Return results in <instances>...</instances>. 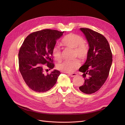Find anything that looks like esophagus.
Returning <instances> with one entry per match:
<instances>
[{
	"label": "esophagus",
	"instance_id": "esophagus-1",
	"mask_svg": "<svg viewBox=\"0 0 125 125\" xmlns=\"http://www.w3.org/2000/svg\"><path fill=\"white\" fill-rule=\"evenodd\" d=\"M70 76L71 77H75V75H76L77 74V73H69V74Z\"/></svg>",
	"mask_w": 125,
	"mask_h": 125
}]
</instances>
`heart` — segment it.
<instances>
[{
	"mask_svg": "<svg viewBox=\"0 0 125 125\" xmlns=\"http://www.w3.org/2000/svg\"><path fill=\"white\" fill-rule=\"evenodd\" d=\"M63 46L74 49V56L78 57L81 60H84L88 57L89 53L88 45L84 43V39L82 36L74 33H70L63 37L61 41ZM52 55L54 58L59 62L62 59L61 51L58 46H54L52 49ZM80 66V62L78 59L72 61H63L58 64L57 68L67 73H72Z\"/></svg>",
	"mask_w": 125,
	"mask_h": 125,
	"instance_id": "obj_1",
	"label": "heart"
}]
</instances>
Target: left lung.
<instances>
[{
    "instance_id": "1",
    "label": "left lung",
    "mask_w": 125,
    "mask_h": 125,
    "mask_svg": "<svg viewBox=\"0 0 125 125\" xmlns=\"http://www.w3.org/2000/svg\"><path fill=\"white\" fill-rule=\"evenodd\" d=\"M80 30L88 40L89 53L86 62L79 68V71L84 73V84L79 89L83 93L90 94L99 90L106 80L113 56L108 41L103 35L88 28Z\"/></svg>"
}]
</instances>
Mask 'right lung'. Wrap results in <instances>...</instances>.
Returning <instances> with one entry per match:
<instances>
[{
	"mask_svg": "<svg viewBox=\"0 0 125 125\" xmlns=\"http://www.w3.org/2000/svg\"><path fill=\"white\" fill-rule=\"evenodd\" d=\"M63 32L51 29L33 32L20 48L19 69L26 85L34 91L46 92L56 84L60 71L46 74L45 71L54 67L52 49Z\"/></svg>",
	"mask_w": 125,
	"mask_h": 125,
	"instance_id": "1",
	"label": "right lung"
}]
</instances>
